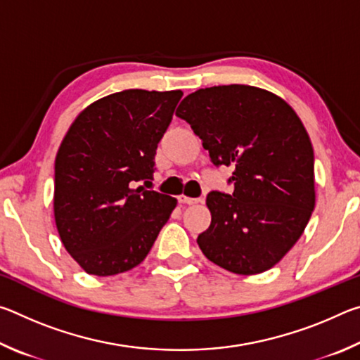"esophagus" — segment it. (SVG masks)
I'll list each match as a JSON object with an SVG mask.
<instances>
[{"instance_id": "obj_1", "label": "esophagus", "mask_w": 360, "mask_h": 360, "mask_svg": "<svg viewBox=\"0 0 360 360\" xmlns=\"http://www.w3.org/2000/svg\"><path fill=\"white\" fill-rule=\"evenodd\" d=\"M200 202V198H191V197H186V195H181L179 197V203H184V205H197Z\"/></svg>"}]
</instances>
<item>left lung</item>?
I'll list each match as a JSON object with an SVG mask.
<instances>
[{"label":"left lung","instance_id":"8db88e82","mask_svg":"<svg viewBox=\"0 0 360 360\" xmlns=\"http://www.w3.org/2000/svg\"><path fill=\"white\" fill-rule=\"evenodd\" d=\"M176 115L216 167L233 168V193L206 197L211 225L197 238L202 252L236 275L270 270L314 210V154L300 117L278 95L241 84L200 89Z\"/></svg>","mask_w":360,"mask_h":360}]
</instances>
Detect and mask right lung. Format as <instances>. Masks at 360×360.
Wrapping results in <instances>:
<instances>
[{
  "label": "right lung",
  "mask_w": 360,
  "mask_h": 360,
  "mask_svg": "<svg viewBox=\"0 0 360 360\" xmlns=\"http://www.w3.org/2000/svg\"><path fill=\"white\" fill-rule=\"evenodd\" d=\"M181 90L130 89L89 105L56 157L53 216L63 246L85 273L112 276L141 264L178 200L152 179L157 144Z\"/></svg>",
  "instance_id": "obj_1"
}]
</instances>
